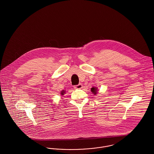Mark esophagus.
Returning <instances> with one entry per match:
<instances>
[{"instance_id": "34e87169", "label": "esophagus", "mask_w": 154, "mask_h": 154, "mask_svg": "<svg viewBox=\"0 0 154 154\" xmlns=\"http://www.w3.org/2000/svg\"><path fill=\"white\" fill-rule=\"evenodd\" d=\"M83 85L82 84H79L77 85H75L74 87V89H81V88H83Z\"/></svg>"}]
</instances>
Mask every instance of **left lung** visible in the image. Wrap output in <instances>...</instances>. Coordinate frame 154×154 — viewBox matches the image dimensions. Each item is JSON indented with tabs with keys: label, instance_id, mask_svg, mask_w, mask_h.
Returning a JSON list of instances; mask_svg holds the SVG:
<instances>
[{
	"label": "left lung",
	"instance_id": "1",
	"mask_svg": "<svg viewBox=\"0 0 154 154\" xmlns=\"http://www.w3.org/2000/svg\"><path fill=\"white\" fill-rule=\"evenodd\" d=\"M91 91L95 95L97 94V92L98 91V88H97V87H93L91 88Z\"/></svg>",
	"mask_w": 154,
	"mask_h": 154
}]
</instances>
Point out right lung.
Instances as JSON below:
<instances>
[{
    "mask_svg": "<svg viewBox=\"0 0 154 154\" xmlns=\"http://www.w3.org/2000/svg\"><path fill=\"white\" fill-rule=\"evenodd\" d=\"M65 93H66V91L62 90V91L60 92V94L61 95H63Z\"/></svg>",
    "mask_w": 154,
    "mask_h": 154,
    "instance_id": "right-lung-1",
    "label": "right lung"
}]
</instances>
